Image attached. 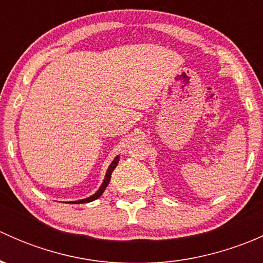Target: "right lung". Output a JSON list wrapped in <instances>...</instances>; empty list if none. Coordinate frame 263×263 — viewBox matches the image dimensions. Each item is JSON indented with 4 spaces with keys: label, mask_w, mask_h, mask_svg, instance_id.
<instances>
[{
    "label": "right lung",
    "mask_w": 263,
    "mask_h": 263,
    "mask_svg": "<svg viewBox=\"0 0 263 263\" xmlns=\"http://www.w3.org/2000/svg\"><path fill=\"white\" fill-rule=\"evenodd\" d=\"M118 160H119V156H117L115 160L112 161V164L109 165V168H108L107 171V174H105V178H104V182H103V184L100 185L99 190L97 191V193L92 196H90V197L85 198V200H80V201H76V202H72V203H86V202H91V201L97 200V198H99L100 196H102V193L104 192V190L107 188L108 183L110 181V176H112V172L115 171V168L117 166V164H118Z\"/></svg>",
    "instance_id": "right-lung-1"
}]
</instances>
